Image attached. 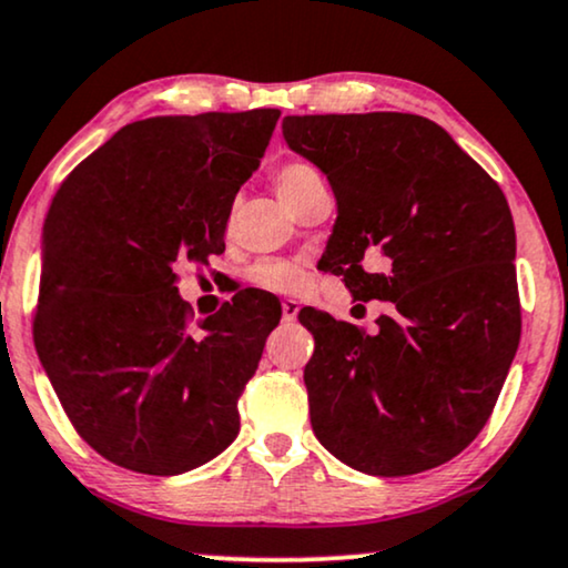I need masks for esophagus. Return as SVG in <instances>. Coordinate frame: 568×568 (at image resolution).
<instances>
[{
  "label": "esophagus",
  "instance_id": "obj_1",
  "mask_svg": "<svg viewBox=\"0 0 568 568\" xmlns=\"http://www.w3.org/2000/svg\"><path fill=\"white\" fill-rule=\"evenodd\" d=\"M298 301L296 298H285L283 301V320L285 322H296V317H298Z\"/></svg>",
  "mask_w": 568,
  "mask_h": 568
}]
</instances>
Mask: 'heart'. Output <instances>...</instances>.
<instances>
[{"label": "heart", "mask_w": 568, "mask_h": 568, "mask_svg": "<svg viewBox=\"0 0 568 568\" xmlns=\"http://www.w3.org/2000/svg\"><path fill=\"white\" fill-rule=\"evenodd\" d=\"M314 175H320V172L314 170L312 164H304V162H293V164H288V168H283L277 175L280 196H283V193H291L293 189H298L301 183L308 181V178H314ZM248 280L262 291L293 293L304 285L306 272L298 262L262 260L248 270Z\"/></svg>", "instance_id": "b5f03b06"}]
</instances>
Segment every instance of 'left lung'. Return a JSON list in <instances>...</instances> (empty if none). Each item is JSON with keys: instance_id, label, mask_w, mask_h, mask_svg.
<instances>
[{"instance_id": "1", "label": "left lung", "mask_w": 568, "mask_h": 568, "mask_svg": "<svg viewBox=\"0 0 568 568\" xmlns=\"http://www.w3.org/2000/svg\"><path fill=\"white\" fill-rule=\"evenodd\" d=\"M283 139L327 178V270L379 329L306 312L304 379L317 440L351 469L406 477L479 435L519 348L516 233L498 183L433 120L404 112L291 114ZM379 255L383 271L368 262Z\"/></svg>"}]
</instances>
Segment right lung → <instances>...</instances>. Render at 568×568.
<instances>
[{"label":"right lung","instance_id":"add662e5","mask_svg":"<svg viewBox=\"0 0 568 568\" xmlns=\"http://www.w3.org/2000/svg\"><path fill=\"white\" fill-rule=\"evenodd\" d=\"M277 110L149 118L70 172L41 235L33 341L78 433L131 471L183 475L241 429L280 306L241 296L191 325L175 267L225 251L235 193Z\"/></svg>","mask_w":568,"mask_h":568}]
</instances>
